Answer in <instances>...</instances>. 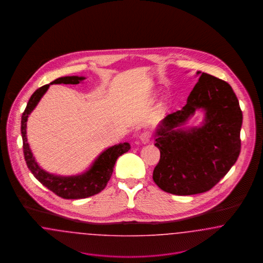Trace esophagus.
I'll return each mask as SVG.
<instances>
[{
	"label": "esophagus",
	"mask_w": 263,
	"mask_h": 263,
	"mask_svg": "<svg viewBox=\"0 0 263 263\" xmlns=\"http://www.w3.org/2000/svg\"><path fill=\"white\" fill-rule=\"evenodd\" d=\"M151 134L150 132H143L141 135H140V140L142 143L144 144H147L150 142Z\"/></svg>",
	"instance_id": "esophagus-1"
}]
</instances>
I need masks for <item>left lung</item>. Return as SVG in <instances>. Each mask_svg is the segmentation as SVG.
I'll return each mask as SVG.
<instances>
[{
  "label": "left lung",
  "instance_id": "8db88e82",
  "mask_svg": "<svg viewBox=\"0 0 263 263\" xmlns=\"http://www.w3.org/2000/svg\"><path fill=\"white\" fill-rule=\"evenodd\" d=\"M199 108L205 111L203 125L179 128ZM241 123L242 112L232 87L202 73L186 104L167 114L157 129L155 146L161 159L153 173L155 183L175 195L210 190L238 160Z\"/></svg>",
  "mask_w": 263,
  "mask_h": 263
}]
</instances>
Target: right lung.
Segmentation results:
<instances>
[{
  "label": "right lung",
  "instance_id": "add662e5",
  "mask_svg": "<svg viewBox=\"0 0 263 263\" xmlns=\"http://www.w3.org/2000/svg\"><path fill=\"white\" fill-rule=\"evenodd\" d=\"M85 80L84 77H62L51 82L50 85L54 84H65V85H77L81 81ZM50 85H45L41 88H37L33 95L30 97L28 103L25 107V111L22 116V137L24 142V155L27 167L35 176L40 183L45 187L48 188L56 195L62 197L64 199H82L92 196L100 193L103 190L108 180L112 175L113 167L118 157L123 155L130 150L129 143H120L114 145L112 147L102 152L99 158L92 163L90 168L84 173L83 175H74V176H60L48 174L42 170L29 149L26 138V121L30 112L37 105L40 99L46 92Z\"/></svg>",
  "mask_w": 263,
  "mask_h": 263
}]
</instances>
